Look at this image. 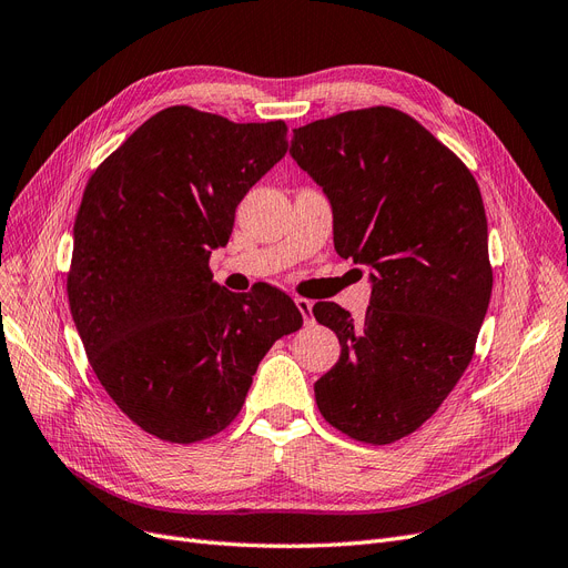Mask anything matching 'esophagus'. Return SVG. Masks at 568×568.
Listing matches in <instances>:
<instances>
[{
  "mask_svg": "<svg viewBox=\"0 0 568 568\" xmlns=\"http://www.w3.org/2000/svg\"><path fill=\"white\" fill-rule=\"evenodd\" d=\"M295 304H297L300 313L304 316V323H306V325H311V323H313V304H311L308 300H304V297H297V300H295Z\"/></svg>",
  "mask_w": 568,
  "mask_h": 568,
  "instance_id": "esophagus-1",
  "label": "esophagus"
}]
</instances>
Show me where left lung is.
I'll use <instances>...</instances> for the list:
<instances>
[{
  "label": "left lung",
  "mask_w": 568,
  "mask_h": 568,
  "mask_svg": "<svg viewBox=\"0 0 568 568\" xmlns=\"http://www.w3.org/2000/svg\"><path fill=\"white\" fill-rule=\"evenodd\" d=\"M292 133V159L332 205L334 247L372 281L363 321L313 306L342 344L316 403L348 437L390 445L428 422L473 361L494 285L485 203L466 163L400 110Z\"/></svg>",
  "instance_id": "left-lung-1"
}]
</instances>
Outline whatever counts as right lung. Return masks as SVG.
Wrapping results in <instances>:
<instances>
[{"label":"right lung","mask_w":568,"mask_h":568,"mask_svg":"<svg viewBox=\"0 0 568 568\" xmlns=\"http://www.w3.org/2000/svg\"><path fill=\"white\" fill-rule=\"evenodd\" d=\"M285 152V121L234 123L175 104L146 119L83 189L72 318L102 388L165 443L224 430L273 342L302 327L278 287L236 297L207 266L250 186Z\"/></svg>","instance_id":"right-lung-1"}]
</instances>
